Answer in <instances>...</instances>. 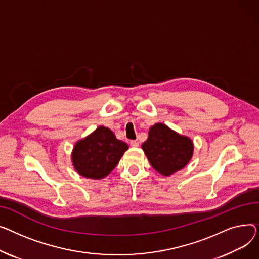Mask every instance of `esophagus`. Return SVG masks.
<instances>
[{
    "label": "esophagus",
    "mask_w": 259,
    "mask_h": 259,
    "mask_svg": "<svg viewBox=\"0 0 259 259\" xmlns=\"http://www.w3.org/2000/svg\"><path fill=\"white\" fill-rule=\"evenodd\" d=\"M130 144H131V146H132V147H138V146H139V142H138V141H136V140H132V141H130Z\"/></svg>",
    "instance_id": "obj_1"
}]
</instances>
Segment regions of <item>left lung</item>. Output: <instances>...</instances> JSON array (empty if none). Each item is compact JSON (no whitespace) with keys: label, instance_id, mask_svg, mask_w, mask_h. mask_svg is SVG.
<instances>
[{"label":"left lung","instance_id":"obj_1","mask_svg":"<svg viewBox=\"0 0 259 259\" xmlns=\"http://www.w3.org/2000/svg\"><path fill=\"white\" fill-rule=\"evenodd\" d=\"M193 142L163 123H156L148 132L142 149L150 165L159 174L170 176L188 164L193 155Z\"/></svg>","mask_w":259,"mask_h":259}]
</instances>
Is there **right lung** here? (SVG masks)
I'll return each instance as SVG.
<instances>
[{
	"instance_id": "1",
	"label": "right lung",
	"mask_w": 259,
	"mask_h": 259,
	"mask_svg": "<svg viewBox=\"0 0 259 259\" xmlns=\"http://www.w3.org/2000/svg\"><path fill=\"white\" fill-rule=\"evenodd\" d=\"M128 149L108 127L99 126L85 138L76 142L72 151L75 170L89 179L100 180L108 176Z\"/></svg>"
}]
</instances>
